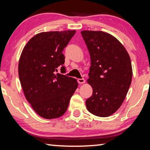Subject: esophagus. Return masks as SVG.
Here are the masks:
<instances>
[{
  "instance_id": "1",
  "label": "esophagus",
  "mask_w": 150,
  "mask_h": 150,
  "mask_svg": "<svg viewBox=\"0 0 150 150\" xmlns=\"http://www.w3.org/2000/svg\"><path fill=\"white\" fill-rule=\"evenodd\" d=\"M77 82L79 83V84H83V83H84L85 82V80L84 79H77Z\"/></svg>"
}]
</instances>
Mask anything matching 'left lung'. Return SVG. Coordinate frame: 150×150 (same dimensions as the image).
<instances>
[{"instance_id":"obj_1","label":"left lung","mask_w":150,"mask_h":150,"mask_svg":"<svg viewBox=\"0 0 150 150\" xmlns=\"http://www.w3.org/2000/svg\"><path fill=\"white\" fill-rule=\"evenodd\" d=\"M91 57L87 83L93 88L86 100L87 110L99 117H108L120 108L132 79L129 54L112 35L103 31L81 32Z\"/></svg>"}]
</instances>
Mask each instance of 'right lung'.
Returning <instances> with one entry per match:
<instances>
[{
    "label": "right lung",
    "mask_w": 150,
    "mask_h": 150,
    "mask_svg": "<svg viewBox=\"0 0 150 150\" xmlns=\"http://www.w3.org/2000/svg\"><path fill=\"white\" fill-rule=\"evenodd\" d=\"M75 30L39 33L24 47L18 63V76L24 94L32 108L45 119L62 116L78 87L66 72L63 51Z\"/></svg>",
    "instance_id": "add662e5"
}]
</instances>
